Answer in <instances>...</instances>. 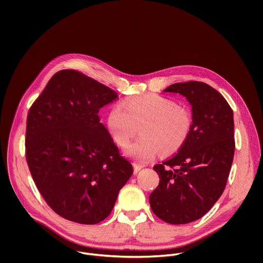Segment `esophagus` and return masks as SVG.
<instances>
[{
	"instance_id": "34e87169",
	"label": "esophagus",
	"mask_w": 263,
	"mask_h": 263,
	"mask_svg": "<svg viewBox=\"0 0 263 263\" xmlns=\"http://www.w3.org/2000/svg\"><path fill=\"white\" fill-rule=\"evenodd\" d=\"M133 167H134V174H137L143 166H142V165H139V164H134Z\"/></svg>"
}]
</instances>
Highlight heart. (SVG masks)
Segmentation results:
<instances>
[{"label":"heart","mask_w":263,"mask_h":263,"mask_svg":"<svg viewBox=\"0 0 263 263\" xmlns=\"http://www.w3.org/2000/svg\"><path fill=\"white\" fill-rule=\"evenodd\" d=\"M141 137L127 145L125 154L138 163L154 159L159 151L174 153L186 142L192 127L191 111L160 96L134 98L116 104L110 110L107 126L114 139L127 144L141 126Z\"/></svg>","instance_id":"heart-1"}]
</instances>
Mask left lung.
<instances>
[{"label":"left lung","mask_w":263,"mask_h":263,"mask_svg":"<svg viewBox=\"0 0 263 263\" xmlns=\"http://www.w3.org/2000/svg\"><path fill=\"white\" fill-rule=\"evenodd\" d=\"M163 91L190 102L193 127L178 153L154 165L160 181L148 201L160 219L182 224L206 214L224 190L235 149L233 111L203 82L175 83Z\"/></svg>","instance_id":"obj_1"}]
</instances>
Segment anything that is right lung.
<instances>
[{
	"label": "right lung",
	"mask_w": 263,
	"mask_h": 263,
	"mask_svg": "<svg viewBox=\"0 0 263 263\" xmlns=\"http://www.w3.org/2000/svg\"><path fill=\"white\" fill-rule=\"evenodd\" d=\"M117 99L115 90L82 72L63 69L29 110V170L47 204L65 219L104 220L133 174L99 118L100 109Z\"/></svg>",
	"instance_id": "right-lung-1"
}]
</instances>
